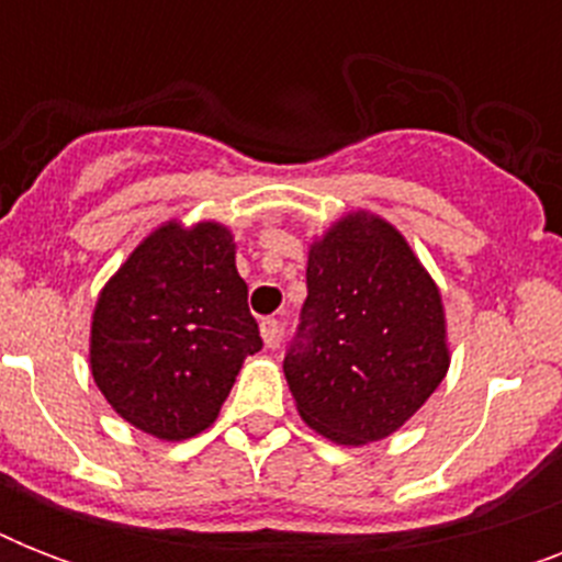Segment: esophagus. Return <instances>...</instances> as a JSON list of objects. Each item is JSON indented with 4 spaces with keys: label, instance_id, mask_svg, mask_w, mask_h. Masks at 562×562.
Here are the masks:
<instances>
[{
    "label": "esophagus",
    "instance_id": "34e87169",
    "mask_svg": "<svg viewBox=\"0 0 562 562\" xmlns=\"http://www.w3.org/2000/svg\"><path fill=\"white\" fill-rule=\"evenodd\" d=\"M259 335H262L265 347H273V344L280 341V321H273V317H265L262 324H259Z\"/></svg>",
    "mask_w": 562,
    "mask_h": 562
}]
</instances>
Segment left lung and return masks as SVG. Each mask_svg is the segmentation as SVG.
I'll return each mask as SVG.
<instances>
[{
	"mask_svg": "<svg viewBox=\"0 0 562 562\" xmlns=\"http://www.w3.org/2000/svg\"><path fill=\"white\" fill-rule=\"evenodd\" d=\"M308 297L282 361L297 414L338 446L391 437L443 382V297L400 229L347 212L308 245Z\"/></svg>",
	"mask_w": 562,
	"mask_h": 562,
	"instance_id": "1",
	"label": "left lung"
}]
</instances>
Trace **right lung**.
I'll return each mask as SVG.
<instances>
[{
    "mask_svg": "<svg viewBox=\"0 0 562 562\" xmlns=\"http://www.w3.org/2000/svg\"><path fill=\"white\" fill-rule=\"evenodd\" d=\"M262 350L233 229L171 218L99 291L92 379L119 417L157 440L210 428L247 356Z\"/></svg>",
    "mask_w": 562,
    "mask_h": 562,
    "instance_id": "1",
    "label": "right lung"
}]
</instances>
